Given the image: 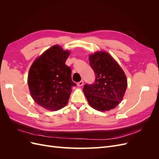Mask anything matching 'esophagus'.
<instances>
[{
	"mask_svg": "<svg viewBox=\"0 0 159 159\" xmlns=\"http://www.w3.org/2000/svg\"><path fill=\"white\" fill-rule=\"evenodd\" d=\"M84 81L81 80L80 81H79V82L77 83V85H78V86H79V87H81V86H82L84 85Z\"/></svg>",
	"mask_w": 159,
	"mask_h": 159,
	"instance_id": "1",
	"label": "esophagus"
}]
</instances>
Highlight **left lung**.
<instances>
[{
  "label": "left lung",
  "instance_id": "obj_1",
  "mask_svg": "<svg viewBox=\"0 0 159 159\" xmlns=\"http://www.w3.org/2000/svg\"><path fill=\"white\" fill-rule=\"evenodd\" d=\"M89 60L95 79L94 83L84 87L88 102L91 107L101 111L112 109L123 99L127 86L126 75L107 52H96Z\"/></svg>",
  "mask_w": 159,
  "mask_h": 159
}]
</instances>
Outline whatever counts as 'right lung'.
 <instances>
[{"label":"right lung","mask_w":159,"mask_h":159,"mask_svg":"<svg viewBox=\"0 0 159 159\" xmlns=\"http://www.w3.org/2000/svg\"><path fill=\"white\" fill-rule=\"evenodd\" d=\"M70 55L57 45L51 47L34 61L28 76V84L34 102L42 107L57 111L68 103L71 88L70 67L65 62Z\"/></svg>","instance_id":"1"}]
</instances>
